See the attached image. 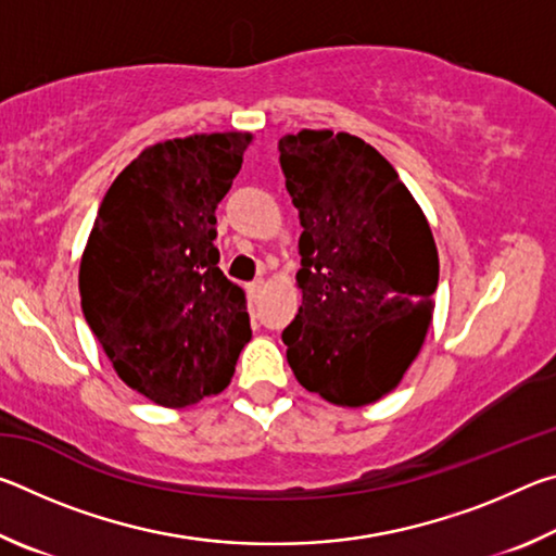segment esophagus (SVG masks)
I'll return each mask as SVG.
<instances>
[{
	"mask_svg": "<svg viewBox=\"0 0 556 556\" xmlns=\"http://www.w3.org/2000/svg\"><path fill=\"white\" fill-rule=\"evenodd\" d=\"M262 289H265V279H255V281H250V285H248V294H250V299H257V296L262 294Z\"/></svg>",
	"mask_w": 556,
	"mask_h": 556,
	"instance_id": "1",
	"label": "esophagus"
}]
</instances>
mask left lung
Listing matches in <instances>:
<instances>
[{
  "label": "left lung",
  "mask_w": 556,
  "mask_h": 556,
  "mask_svg": "<svg viewBox=\"0 0 556 556\" xmlns=\"http://www.w3.org/2000/svg\"><path fill=\"white\" fill-rule=\"evenodd\" d=\"M279 164L304 228L287 361L308 392L365 407L397 388L425 343L434 235L394 166L361 137L301 129L279 139Z\"/></svg>",
  "instance_id": "left-lung-1"
}]
</instances>
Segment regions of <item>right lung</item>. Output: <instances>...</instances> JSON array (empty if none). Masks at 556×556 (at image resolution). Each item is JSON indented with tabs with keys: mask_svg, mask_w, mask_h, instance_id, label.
Here are the masks:
<instances>
[{
	"mask_svg": "<svg viewBox=\"0 0 556 556\" xmlns=\"http://www.w3.org/2000/svg\"><path fill=\"white\" fill-rule=\"evenodd\" d=\"M250 131L147 147L108 188L80 260V306L112 368L162 407L230 384L250 341L244 291L218 267L215 208Z\"/></svg>",
	"mask_w": 556,
	"mask_h": 556,
	"instance_id": "right-lung-1",
	"label": "right lung"
}]
</instances>
